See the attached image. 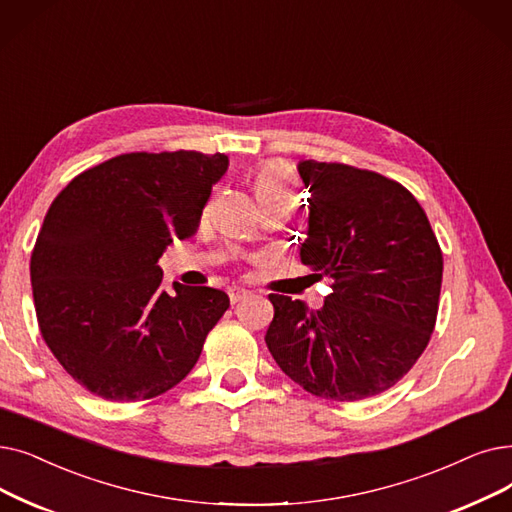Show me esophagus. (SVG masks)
Returning <instances> with one entry per match:
<instances>
[{
	"instance_id": "obj_1",
	"label": "esophagus",
	"mask_w": 512,
	"mask_h": 512,
	"mask_svg": "<svg viewBox=\"0 0 512 512\" xmlns=\"http://www.w3.org/2000/svg\"><path fill=\"white\" fill-rule=\"evenodd\" d=\"M249 295H251V291H247V288H244V286H232V288H228V297H230L232 303H238L240 299L249 297Z\"/></svg>"
}]
</instances>
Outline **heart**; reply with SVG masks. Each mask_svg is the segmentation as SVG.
I'll use <instances>...</instances> for the list:
<instances>
[{
  "instance_id": "1",
  "label": "heart",
  "mask_w": 512,
  "mask_h": 512,
  "mask_svg": "<svg viewBox=\"0 0 512 512\" xmlns=\"http://www.w3.org/2000/svg\"><path fill=\"white\" fill-rule=\"evenodd\" d=\"M257 201H293V177L282 163H265L253 175Z\"/></svg>"
}]
</instances>
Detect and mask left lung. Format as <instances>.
Masks as SVG:
<instances>
[{
  "instance_id": "8db88e82",
  "label": "left lung",
  "mask_w": 512,
  "mask_h": 512,
  "mask_svg": "<svg viewBox=\"0 0 512 512\" xmlns=\"http://www.w3.org/2000/svg\"><path fill=\"white\" fill-rule=\"evenodd\" d=\"M309 217L301 263L332 278L320 309L270 295L265 343L305 391L358 402L393 387L435 328L443 257L416 198L387 177L301 161Z\"/></svg>"
}]
</instances>
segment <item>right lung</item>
<instances>
[{
	"label": "right lung",
	"mask_w": 512,
	"mask_h": 512,
	"mask_svg": "<svg viewBox=\"0 0 512 512\" xmlns=\"http://www.w3.org/2000/svg\"><path fill=\"white\" fill-rule=\"evenodd\" d=\"M226 154L131 152L79 173L48 209L31 255L43 341L73 379L110 402L165 393L194 368L230 299L161 288L159 257L196 234Z\"/></svg>",
	"instance_id": "obj_1"
}]
</instances>
